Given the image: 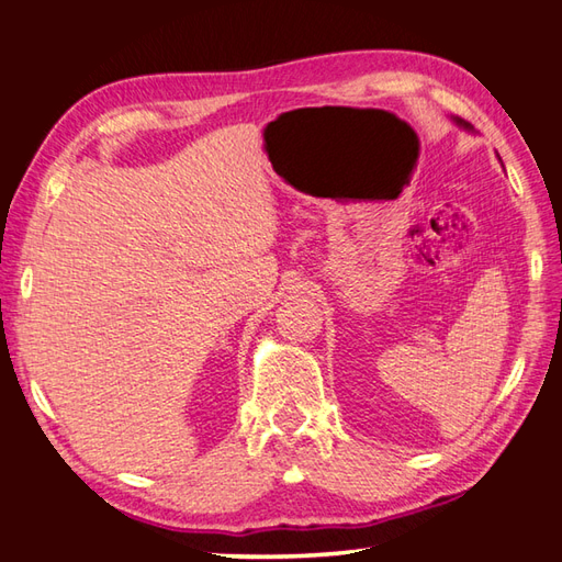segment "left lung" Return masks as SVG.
<instances>
[{"label": "left lung", "mask_w": 562, "mask_h": 562, "mask_svg": "<svg viewBox=\"0 0 562 562\" xmlns=\"http://www.w3.org/2000/svg\"><path fill=\"white\" fill-rule=\"evenodd\" d=\"M463 126H468V124H463Z\"/></svg>", "instance_id": "obj_1"}]
</instances>
